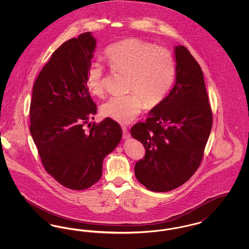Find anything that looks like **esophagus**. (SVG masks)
<instances>
[{
	"label": "esophagus",
	"instance_id": "34e87169",
	"mask_svg": "<svg viewBox=\"0 0 249 249\" xmlns=\"http://www.w3.org/2000/svg\"><path fill=\"white\" fill-rule=\"evenodd\" d=\"M122 131H123V138H124V139H129L130 137V134L128 129L123 126V127H122Z\"/></svg>",
	"mask_w": 249,
	"mask_h": 249
}]
</instances>
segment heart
Returning a JSON list of instances; mask_svg holds the SVG:
<instances>
[{
	"label": "heart",
	"instance_id": "1",
	"mask_svg": "<svg viewBox=\"0 0 249 249\" xmlns=\"http://www.w3.org/2000/svg\"><path fill=\"white\" fill-rule=\"evenodd\" d=\"M104 58L114 71L129 74L127 96L112 97L101 107L102 114L121 124H129L141 114L143 105L154 108L168 94L176 75L172 53L138 38H126L105 50ZM86 86L94 96L105 92L104 68L92 63L87 71Z\"/></svg>",
	"mask_w": 249,
	"mask_h": 249
}]
</instances>
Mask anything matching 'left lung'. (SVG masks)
Wrapping results in <instances>:
<instances>
[{"instance_id":"obj_1","label":"left lung","mask_w":249,"mask_h":249,"mask_svg":"<svg viewBox=\"0 0 249 249\" xmlns=\"http://www.w3.org/2000/svg\"><path fill=\"white\" fill-rule=\"evenodd\" d=\"M176 83L145 122L130 134L145 148L136 162L137 180L147 190H175L198 170L209 138L213 115L201 66L184 46L175 48Z\"/></svg>"}]
</instances>
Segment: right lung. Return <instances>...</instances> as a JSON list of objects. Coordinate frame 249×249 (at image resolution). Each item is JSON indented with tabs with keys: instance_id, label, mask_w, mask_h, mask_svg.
Segmentation results:
<instances>
[{
	"instance_id": "add662e5",
	"label": "right lung",
	"mask_w": 249,
	"mask_h": 249,
	"mask_svg": "<svg viewBox=\"0 0 249 249\" xmlns=\"http://www.w3.org/2000/svg\"><path fill=\"white\" fill-rule=\"evenodd\" d=\"M95 48L90 32L66 41L53 52L33 89L32 137L46 171L71 190H86L100 180L105 158L122 136L119 123L109 118L85 128L97 112L86 86Z\"/></svg>"
}]
</instances>
